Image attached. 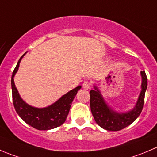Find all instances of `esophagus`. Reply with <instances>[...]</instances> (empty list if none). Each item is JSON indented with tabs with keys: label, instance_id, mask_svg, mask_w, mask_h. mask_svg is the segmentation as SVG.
Wrapping results in <instances>:
<instances>
[{
	"label": "esophagus",
	"instance_id": "34e87169",
	"mask_svg": "<svg viewBox=\"0 0 157 157\" xmlns=\"http://www.w3.org/2000/svg\"><path fill=\"white\" fill-rule=\"evenodd\" d=\"M82 87H83V89H90V83H89V82H85L82 85Z\"/></svg>",
	"mask_w": 157,
	"mask_h": 157
}]
</instances>
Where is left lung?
I'll return each instance as SVG.
<instances>
[{"instance_id": "8db88e82", "label": "left lung", "mask_w": 157, "mask_h": 157, "mask_svg": "<svg viewBox=\"0 0 157 157\" xmlns=\"http://www.w3.org/2000/svg\"><path fill=\"white\" fill-rule=\"evenodd\" d=\"M142 78L141 92L132 109L126 112L114 110L104 98L101 91L95 85L90 91V107L92 116L97 124L109 131H119L132 124L143 110L145 92L147 89V78L144 71H140Z\"/></svg>"}]
</instances>
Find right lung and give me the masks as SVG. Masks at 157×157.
<instances>
[{
    "instance_id": "right-lung-1",
    "label": "right lung",
    "mask_w": 157,
    "mask_h": 157,
    "mask_svg": "<svg viewBox=\"0 0 157 157\" xmlns=\"http://www.w3.org/2000/svg\"><path fill=\"white\" fill-rule=\"evenodd\" d=\"M26 53L19 59L11 76V89H12L13 103L18 116L26 122L38 130H49L62 125L66 120L69 113L71 102L78 91L82 86H78L71 89L52 105L44 108H37L25 102L21 97L15 84L14 78L19 68L20 62Z\"/></svg>"
}]
</instances>
